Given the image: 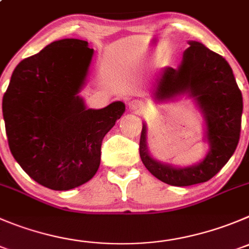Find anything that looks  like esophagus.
Listing matches in <instances>:
<instances>
[{
	"label": "esophagus",
	"instance_id": "esophagus-1",
	"mask_svg": "<svg viewBox=\"0 0 249 249\" xmlns=\"http://www.w3.org/2000/svg\"><path fill=\"white\" fill-rule=\"evenodd\" d=\"M128 107L133 112H139L143 108V103L141 100H132L128 103Z\"/></svg>",
	"mask_w": 249,
	"mask_h": 249
}]
</instances>
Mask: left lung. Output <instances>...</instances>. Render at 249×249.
I'll use <instances>...</instances> for the list:
<instances>
[{
  "label": "left lung",
  "instance_id": "left-lung-1",
  "mask_svg": "<svg viewBox=\"0 0 249 249\" xmlns=\"http://www.w3.org/2000/svg\"><path fill=\"white\" fill-rule=\"evenodd\" d=\"M178 67H165L156 79L150 98L162 104L192 99L203 116L208 151L196 164L178 166L160 161L148 148V126L143 122L139 154L153 176L171 186L186 187L209 181L233 155L240 141L242 94L230 65L202 42L189 40Z\"/></svg>",
  "mask_w": 249,
  "mask_h": 249
}]
</instances>
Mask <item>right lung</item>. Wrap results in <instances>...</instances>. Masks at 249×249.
<instances>
[{
	"mask_svg": "<svg viewBox=\"0 0 249 249\" xmlns=\"http://www.w3.org/2000/svg\"><path fill=\"white\" fill-rule=\"evenodd\" d=\"M93 56L84 40L51 42L17 66L2 100L12 155L34 181L53 191L93 178L101 142L126 111L122 101L87 107L79 93Z\"/></svg>",
	"mask_w": 249,
	"mask_h": 249,
	"instance_id": "add662e5",
	"label": "right lung"
}]
</instances>
